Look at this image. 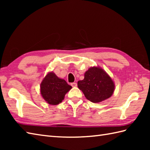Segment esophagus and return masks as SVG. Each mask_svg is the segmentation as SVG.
<instances>
[{
	"label": "esophagus",
	"instance_id": "34e87169",
	"mask_svg": "<svg viewBox=\"0 0 150 150\" xmlns=\"http://www.w3.org/2000/svg\"><path fill=\"white\" fill-rule=\"evenodd\" d=\"M71 85L72 87H77V84L76 83V82H73V83L71 84Z\"/></svg>",
	"mask_w": 150,
	"mask_h": 150
}]
</instances>
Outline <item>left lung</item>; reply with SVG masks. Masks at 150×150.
I'll list each match as a JSON object with an SVG mask.
<instances>
[{"mask_svg":"<svg viewBox=\"0 0 150 150\" xmlns=\"http://www.w3.org/2000/svg\"><path fill=\"white\" fill-rule=\"evenodd\" d=\"M78 88L88 100L100 103L113 95L115 84L109 75L100 67H91L84 73V79L78 81Z\"/></svg>","mask_w":150,"mask_h":150,"instance_id":"obj_1","label":"left lung"}]
</instances>
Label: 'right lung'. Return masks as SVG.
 <instances>
[{
    "mask_svg": "<svg viewBox=\"0 0 150 150\" xmlns=\"http://www.w3.org/2000/svg\"><path fill=\"white\" fill-rule=\"evenodd\" d=\"M72 87L53 72H49L40 84V94L47 103L57 105L62 103L65 95Z\"/></svg>",
    "mask_w": 150,
    "mask_h": 150,
    "instance_id": "obj_1",
    "label": "right lung"
}]
</instances>
